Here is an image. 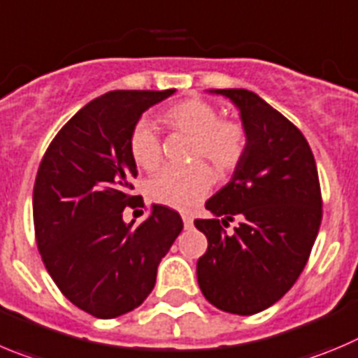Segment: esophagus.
Wrapping results in <instances>:
<instances>
[{
	"label": "esophagus",
	"mask_w": 358,
	"mask_h": 358,
	"mask_svg": "<svg viewBox=\"0 0 358 358\" xmlns=\"http://www.w3.org/2000/svg\"><path fill=\"white\" fill-rule=\"evenodd\" d=\"M182 222H185V227L189 229L193 225V216L189 213H182Z\"/></svg>",
	"instance_id": "34e87169"
}]
</instances>
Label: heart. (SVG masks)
<instances>
[{"mask_svg":"<svg viewBox=\"0 0 358 358\" xmlns=\"http://www.w3.org/2000/svg\"><path fill=\"white\" fill-rule=\"evenodd\" d=\"M163 122L172 129L193 136L186 169L166 166L150 177L145 193L152 202L176 209H188L202 201L215 182V173L202 159L209 162L216 173L231 176L243 163L248 149L247 127L238 120L220 119L215 104L204 99H185L163 111ZM129 156L138 169L152 172L162 163V142L149 120L142 119L131 127L127 140Z\"/></svg>","mask_w":358,"mask_h":358,"instance_id":"obj_1","label":"heart"}]
</instances>
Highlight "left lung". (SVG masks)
Instances as JSON below:
<instances>
[{
  "mask_svg": "<svg viewBox=\"0 0 358 358\" xmlns=\"http://www.w3.org/2000/svg\"><path fill=\"white\" fill-rule=\"evenodd\" d=\"M211 92L239 108L248 149L206 202L215 216L195 220L208 238L196 278L213 306L250 316L280 300L309 261L323 216L320 177L306 136L266 101L243 88ZM234 219L240 224L227 233Z\"/></svg>",
  "mask_w": 358,
  "mask_h": 358,
  "instance_id": "8db88e82",
  "label": "left lung"
}]
</instances>
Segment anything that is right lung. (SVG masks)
<instances>
[{"instance_id":"1","label":"right lung","mask_w":358,"mask_h":358,"mask_svg":"<svg viewBox=\"0 0 358 358\" xmlns=\"http://www.w3.org/2000/svg\"><path fill=\"white\" fill-rule=\"evenodd\" d=\"M170 90H113L81 108L49 143L34 186V224L45 270L64 296L101 320L142 306L157 264L182 231L179 213L152 204L142 224H124L138 176L131 127Z\"/></svg>"}]
</instances>
